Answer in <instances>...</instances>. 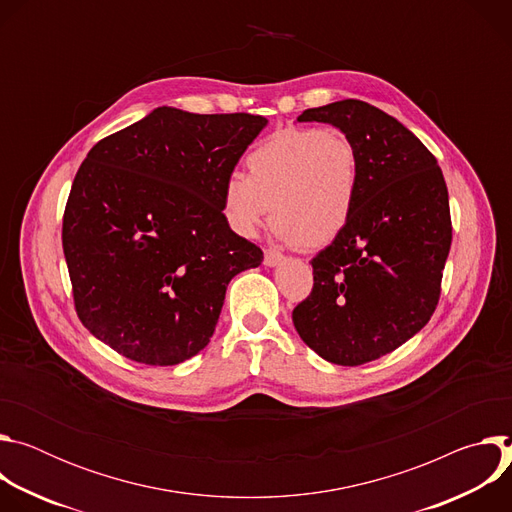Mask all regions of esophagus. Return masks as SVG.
I'll return each instance as SVG.
<instances>
[{
    "label": "esophagus",
    "instance_id": "obj_1",
    "mask_svg": "<svg viewBox=\"0 0 512 512\" xmlns=\"http://www.w3.org/2000/svg\"><path fill=\"white\" fill-rule=\"evenodd\" d=\"M281 261H283V255H281V253H277V251H271V249H267V251H265L263 263H265L267 267H275V265H279Z\"/></svg>",
    "mask_w": 512,
    "mask_h": 512
}]
</instances>
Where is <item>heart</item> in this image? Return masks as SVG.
Listing matches in <instances>:
<instances>
[{
    "mask_svg": "<svg viewBox=\"0 0 512 512\" xmlns=\"http://www.w3.org/2000/svg\"><path fill=\"white\" fill-rule=\"evenodd\" d=\"M249 176L231 174L223 210L231 229L257 233L271 208V225L302 249L330 245L348 225L358 190L354 143L336 129H283L247 158Z\"/></svg>",
    "mask_w": 512,
    "mask_h": 512,
    "instance_id": "b5f03b06",
    "label": "heart"
}]
</instances>
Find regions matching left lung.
<instances>
[{"instance_id":"left-lung-1","label":"left lung","mask_w":512,"mask_h":512,"mask_svg":"<svg viewBox=\"0 0 512 512\" xmlns=\"http://www.w3.org/2000/svg\"><path fill=\"white\" fill-rule=\"evenodd\" d=\"M298 121L340 129L360 176L348 225L312 259V294L291 320L322 358L358 367L399 348L435 312L452 245L448 188L425 145L369 103L336 101Z\"/></svg>"}]
</instances>
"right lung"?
Here are the masks:
<instances>
[{
  "instance_id": "1",
  "label": "right lung",
  "mask_w": 512,
  "mask_h": 512,
  "mask_svg": "<svg viewBox=\"0 0 512 512\" xmlns=\"http://www.w3.org/2000/svg\"><path fill=\"white\" fill-rule=\"evenodd\" d=\"M265 125L158 107L93 145L64 208L62 249L95 338L152 367L210 342L229 281L263 261L231 231L223 190Z\"/></svg>"
}]
</instances>
